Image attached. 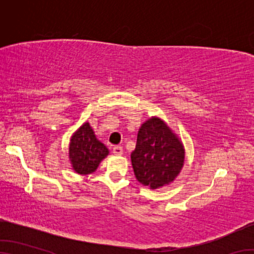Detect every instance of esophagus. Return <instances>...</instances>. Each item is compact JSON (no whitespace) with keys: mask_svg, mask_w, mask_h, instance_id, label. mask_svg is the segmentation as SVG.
<instances>
[{"mask_svg":"<svg viewBox=\"0 0 254 254\" xmlns=\"http://www.w3.org/2000/svg\"><path fill=\"white\" fill-rule=\"evenodd\" d=\"M112 151H113L114 155H118V156L123 155V152H124L123 147H120V145H114L113 149H112Z\"/></svg>","mask_w":254,"mask_h":254,"instance_id":"obj_1","label":"esophagus"}]
</instances>
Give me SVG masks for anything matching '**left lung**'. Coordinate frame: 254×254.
<instances>
[{"instance_id":"obj_1","label":"left lung","mask_w":254,"mask_h":254,"mask_svg":"<svg viewBox=\"0 0 254 254\" xmlns=\"http://www.w3.org/2000/svg\"><path fill=\"white\" fill-rule=\"evenodd\" d=\"M130 158L136 179L155 190L169 185L179 175L185 152L168 125L158 118H151L138 130Z\"/></svg>"}]
</instances>
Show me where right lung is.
Returning <instances> with one entry per match:
<instances>
[{
	"instance_id": "obj_1",
	"label": "right lung",
	"mask_w": 254,
	"mask_h": 254,
	"mask_svg": "<svg viewBox=\"0 0 254 254\" xmlns=\"http://www.w3.org/2000/svg\"><path fill=\"white\" fill-rule=\"evenodd\" d=\"M109 155V149L97 140L89 123H85L72 135L69 145V158L72 169L79 175L96 171L99 163Z\"/></svg>"
}]
</instances>
